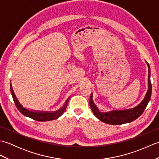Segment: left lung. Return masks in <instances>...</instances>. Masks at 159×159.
<instances>
[{
  "label": "left lung",
  "instance_id": "left-lung-1",
  "mask_svg": "<svg viewBox=\"0 0 159 159\" xmlns=\"http://www.w3.org/2000/svg\"><path fill=\"white\" fill-rule=\"evenodd\" d=\"M148 64V89L146 95L139 105L131 109L121 110V111H113L107 113H102L99 111L98 107L95 105L93 102V95L92 94L89 98V104L93 114L96 117L103 121L104 123L113 124V125H120L126 123H129L137 119L141 114L143 113L144 110L148 105V102L150 100L152 94V84L150 81V67L149 64Z\"/></svg>",
  "mask_w": 159,
  "mask_h": 159
}]
</instances>
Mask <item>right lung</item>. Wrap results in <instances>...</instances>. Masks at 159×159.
<instances>
[{"mask_svg":"<svg viewBox=\"0 0 159 159\" xmlns=\"http://www.w3.org/2000/svg\"><path fill=\"white\" fill-rule=\"evenodd\" d=\"M10 90H11V93L12 95L13 100L14 101V103L17 107V109L19 110V111L22 114H23L25 116L29 117L31 118L33 120H35L39 121H50L53 120H56L57 118L59 117L61 115L64 113V111H66L67 103L70 100V98L66 100L65 104L63 106L61 109L57 111H53V112H43V111H33L26 109V108L22 107L21 104L20 103L18 98H17L14 92H13L11 84L10 85Z\"/></svg>","mask_w":159,"mask_h":159,"instance_id":"right-lung-1","label":"right lung"}]
</instances>
